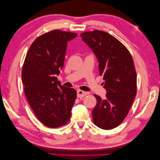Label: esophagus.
Returning <instances> with one entry per match:
<instances>
[{
	"instance_id": "1",
	"label": "esophagus",
	"mask_w": 160,
	"mask_h": 160,
	"mask_svg": "<svg viewBox=\"0 0 160 160\" xmlns=\"http://www.w3.org/2000/svg\"><path fill=\"white\" fill-rule=\"evenodd\" d=\"M88 94L87 92H85V91H83L82 90H78L77 91V97L78 98H82L83 96H86Z\"/></svg>"
}]
</instances>
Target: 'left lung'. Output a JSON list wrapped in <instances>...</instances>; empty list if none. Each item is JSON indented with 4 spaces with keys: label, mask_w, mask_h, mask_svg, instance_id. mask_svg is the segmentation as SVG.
Listing matches in <instances>:
<instances>
[{
    "label": "left lung",
    "mask_w": 160,
    "mask_h": 160,
    "mask_svg": "<svg viewBox=\"0 0 160 160\" xmlns=\"http://www.w3.org/2000/svg\"><path fill=\"white\" fill-rule=\"evenodd\" d=\"M98 61L99 74L103 76L106 98L97 100L92 111L94 124L111 130L123 121L137 92V75L132 56L119 40L100 30L81 35Z\"/></svg>",
    "instance_id": "1"
}]
</instances>
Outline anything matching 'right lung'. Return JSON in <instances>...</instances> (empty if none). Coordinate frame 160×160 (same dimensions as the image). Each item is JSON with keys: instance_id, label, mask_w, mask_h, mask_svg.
Masks as SVG:
<instances>
[{"instance_id": "add662e5", "label": "right lung", "mask_w": 160, "mask_h": 160, "mask_svg": "<svg viewBox=\"0 0 160 160\" xmlns=\"http://www.w3.org/2000/svg\"><path fill=\"white\" fill-rule=\"evenodd\" d=\"M77 34L54 30L38 37L31 44L22 70L28 101L35 116L47 127L67 123L77 91L57 81L63 67L67 42Z\"/></svg>"}]
</instances>
